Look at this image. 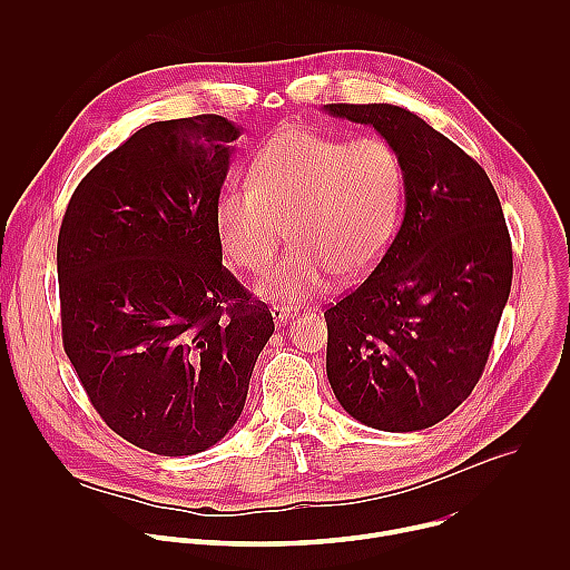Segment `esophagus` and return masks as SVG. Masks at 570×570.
Here are the masks:
<instances>
[{
  "label": "esophagus",
  "instance_id": "obj_1",
  "mask_svg": "<svg viewBox=\"0 0 570 570\" xmlns=\"http://www.w3.org/2000/svg\"><path fill=\"white\" fill-rule=\"evenodd\" d=\"M271 313H273V320L277 322V324H284V322H288L293 315H295V311L293 308H288V306H273L271 308Z\"/></svg>",
  "mask_w": 570,
  "mask_h": 570
}]
</instances>
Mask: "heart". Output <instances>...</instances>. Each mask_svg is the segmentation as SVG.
Here are the masks:
<instances>
[{
  "label": "heart",
  "mask_w": 570,
  "mask_h": 570,
  "mask_svg": "<svg viewBox=\"0 0 570 570\" xmlns=\"http://www.w3.org/2000/svg\"><path fill=\"white\" fill-rule=\"evenodd\" d=\"M403 196V159L390 139L286 126L255 153L250 183L218 194L214 227L236 266L262 273L288 225L295 246L266 273L264 291L293 304L327 288L332 273L372 271L399 229Z\"/></svg>",
  "instance_id": "b5f03b06"
}]
</instances>
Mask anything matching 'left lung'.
<instances>
[{
    "mask_svg": "<svg viewBox=\"0 0 570 570\" xmlns=\"http://www.w3.org/2000/svg\"><path fill=\"white\" fill-rule=\"evenodd\" d=\"M403 159V220L372 275L324 311L327 376L343 409L387 433L451 415L482 376L512 286L501 200L478 165L415 112L330 104Z\"/></svg>",
    "mask_w": 570,
    "mask_h": 570,
    "instance_id": "1",
    "label": "left lung"
}]
</instances>
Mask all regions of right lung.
Wrapping results in <instances>:
<instances>
[{
    "mask_svg": "<svg viewBox=\"0 0 570 570\" xmlns=\"http://www.w3.org/2000/svg\"><path fill=\"white\" fill-rule=\"evenodd\" d=\"M240 128L155 121L76 187L58 234L62 345L101 420L157 455L214 446L275 332L220 264L214 205Z\"/></svg>",
    "mask_w": 570,
    "mask_h": 570,
    "instance_id": "right-lung-1",
    "label": "right lung"
}]
</instances>
